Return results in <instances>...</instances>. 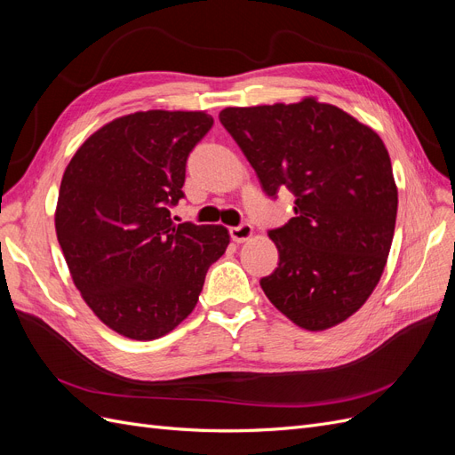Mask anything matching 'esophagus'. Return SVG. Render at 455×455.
Listing matches in <instances>:
<instances>
[{"mask_svg": "<svg viewBox=\"0 0 455 455\" xmlns=\"http://www.w3.org/2000/svg\"><path fill=\"white\" fill-rule=\"evenodd\" d=\"M229 235L235 243H244L252 237V226L251 224H239L235 228H229Z\"/></svg>", "mask_w": 455, "mask_h": 455, "instance_id": "1", "label": "esophagus"}]
</instances>
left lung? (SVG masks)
<instances>
[{
  "mask_svg": "<svg viewBox=\"0 0 455 455\" xmlns=\"http://www.w3.org/2000/svg\"><path fill=\"white\" fill-rule=\"evenodd\" d=\"M220 123L267 197L294 196V218L269 229L279 266L261 291L306 330L343 323L376 288L395 233L398 197L381 139L315 99L226 108Z\"/></svg>",
  "mask_w": 455,
  "mask_h": 455,
  "instance_id": "left-lung-1",
  "label": "left lung"
}]
</instances>
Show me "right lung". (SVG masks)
Masks as SVG:
<instances>
[{"mask_svg":"<svg viewBox=\"0 0 455 455\" xmlns=\"http://www.w3.org/2000/svg\"><path fill=\"white\" fill-rule=\"evenodd\" d=\"M212 125L204 112H136L96 131L64 171L59 244L87 306L121 336L169 334L228 249L224 226L171 218L191 149Z\"/></svg>","mask_w":455,"mask_h":455,"instance_id":"right-lung-1","label":"right lung"}]
</instances>
